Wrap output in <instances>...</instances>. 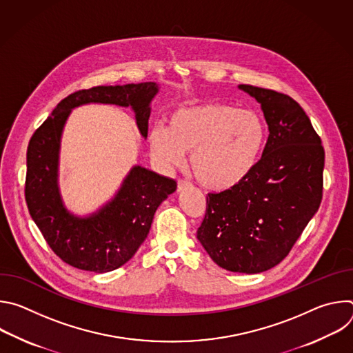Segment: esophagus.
<instances>
[{
    "label": "esophagus",
    "mask_w": 353,
    "mask_h": 353,
    "mask_svg": "<svg viewBox=\"0 0 353 353\" xmlns=\"http://www.w3.org/2000/svg\"><path fill=\"white\" fill-rule=\"evenodd\" d=\"M190 187H191V184L187 183V181H184V180H179V183H177V191H179V192H183V191L188 190Z\"/></svg>",
    "instance_id": "esophagus-1"
}]
</instances>
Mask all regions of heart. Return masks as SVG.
<instances>
[{
	"label": "heart",
	"instance_id": "1",
	"mask_svg": "<svg viewBox=\"0 0 353 353\" xmlns=\"http://www.w3.org/2000/svg\"><path fill=\"white\" fill-rule=\"evenodd\" d=\"M263 117L248 109L205 102L170 113L168 127L155 125L148 135L149 152L166 169L177 168L191 154L196 181L212 191L230 190L256 169L265 143Z\"/></svg>",
	"mask_w": 353,
	"mask_h": 353
}]
</instances>
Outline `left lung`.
Segmentation results:
<instances>
[{
    "label": "left lung",
    "mask_w": 353,
    "mask_h": 353,
    "mask_svg": "<svg viewBox=\"0 0 353 353\" xmlns=\"http://www.w3.org/2000/svg\"><path fill=\"white\" fill-rule=\"evenodd\" d=\"M261 105L268 139L243 183L208 194L196 239L219 267L260 274L278 265L319 211L324 148L310 119L292 97L239 85Z\"/></svg>",
    "instance_id": "8db88e82"
}]
</instances>
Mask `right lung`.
<instances>
[{
    "instance_id": "1",
    "label": "right lung",
    "mask_w": 353,
    "mask_h": 353,
    "mask_svg": "<svg viewBox=\"0 0 353 353\" xmlns=\"http://www.w3.org/2000/svg\"><path fill=\"white\" fill-rule=\"evenodd\" d=\"M158 93L157 82L78 90L63 99L30 138L25 184L28 210L64 263L92 272L124 265L146 239L158 207L177 188L174 180L135 165L106 204L85 216L72 214L59 183L61 137L72 109L90 103L131 108L139 134L146 138L150 103Z\"/></svg>"
}]
</instances>
